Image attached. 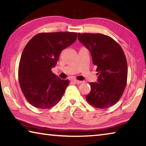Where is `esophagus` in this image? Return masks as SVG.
<instances>
[{"instance_id": "obj_1", "label": "esophagus", "mask_w": 146, "mask_h": 146, "mask_svg": "<svg viewBox=\"0 0 146 146\" xmlns=\"http://www.w3.org/2000/svg\"><path fill=\"white\" fill-rule=\"evenodd\" d=\"M73 81L75 84H81V83L82 82V81H80V80H76V79H74V80H73Z\"/></svg>"}]
</instances>
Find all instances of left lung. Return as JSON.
I'll return each instance as SVG.
<instances>
[{
	"instance_id": "8db88e82",
	"label": "left lung",
	"mask_w": 146,
	"mask_h": 146,
	"mask_svg": "<svg viewBox=\"0 0 146 146\" xmlns=\"http://www.w3.org/2000/svg\"><path fill=\"white\" fill-rule=\"evenodd\" d=\"M78 40L91 53L97 66V82H90L86 99L94 107L104 109L117 103L124 91L127 64L121 46L110 36L100 33H78Z\"/></svg>"
}]
</instances>
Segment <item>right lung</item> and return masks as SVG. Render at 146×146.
I'll return each mask as SVG.
<instances>
[{
    "mask_svg": "<svg viewBox=\"0 0 146 146\" xmlns=\"http://www.w3.org/2000/svg\"><path fill=\"white\" fill-rule=\"evenodd\" d=\"M77 33H41L35 35L24 48L19 66V81L28 102L39 109L55 106L70 81L51 71L62 51L73 44Z\"/></svg>",
    "mask_w": 146,
    "mask_h": 146,
    "instance_id": "1",
    "label": "right lung"
}]
</instances>
